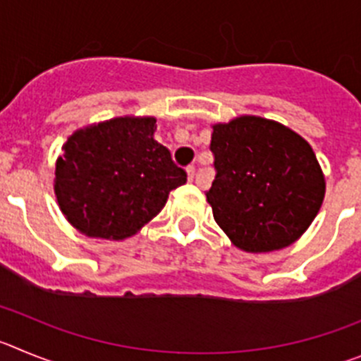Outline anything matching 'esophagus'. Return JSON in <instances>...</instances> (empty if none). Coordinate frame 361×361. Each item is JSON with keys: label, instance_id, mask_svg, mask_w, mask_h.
I'll use <instances>...</instances> for the list:
<instances>
[{"label": "esophagus", "instance_id": "obj_1", "mask_svg": "<svg viewBox=\"0 0 361 361\" xmlns=\"http://www.w3.org/2000/svg\"><path fill=\"white\" fill-rule=\"evenodd\" d=\"M187 174H188V181H192L194 176H196V167H194V165H188Z\"/></svg>", "mask_w": 361, "mask_h": 361}]
</instances>
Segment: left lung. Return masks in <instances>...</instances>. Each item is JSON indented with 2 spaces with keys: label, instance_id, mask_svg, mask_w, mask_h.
I'll use <instances>...</instances> for the list:
<instances>
[{
  "label": "left lung",
  "instance_id": "obj_1",
  "mask_svg": "<svg viewBox=\"0 0 361 361\" xmlns=\"http://www.w3.org/2000/svg\"><path fill=\"white\" fill-rule=\"evenodd\" d=\"M214 219L237 248L274 252L297 241L320 210L326 181L313 149L282 124L239 116L214 126Z\"/></svg>",
  "mask_w": 361,
  "mask_h": 361
}]
</instances>
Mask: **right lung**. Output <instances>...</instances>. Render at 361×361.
<instances>
[{
	"label": "right lung",
	"mask_w": 361,
	"mask_h": 361,
	"mask_svg": "<svg viewBox=\"0 0 361 361\" xmlns=\"http://www.w3.org/2000/svg\"><path fill=\"white\" fill-rule=\"evenodd\" d=\"M154 118H113L73 133L55 167V194L86 235L124 239L164 209L187 181L171 151L152 138Z\"/></svg>",
	"instance_id": "obj_1"
}]
</instances>
